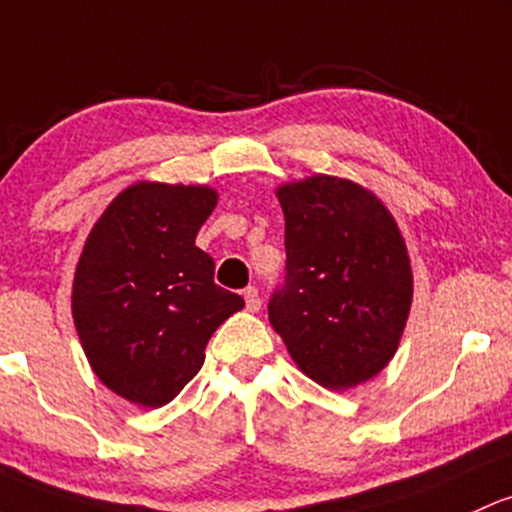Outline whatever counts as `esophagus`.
<instances>
[{
    "label": "esophagus",
    "mask_w": 512,
    "mask_h": 512,
    "mask_svg": "<svg viewBox=\"0 0 512 512\" xmlns=\"http://www.w3.org/2000/svg\"><path fill=\"white\" fill-rule=\"evenodd\" d=\"M243 296H245V306H247V311H260V306H262V301H260V291L255 289V286H247V289L243 291Z\"/></svg>",
    "instance_id": "obj_1"
}]
</instances>
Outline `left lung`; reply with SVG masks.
<instances>
[{
  "instance_id": "8db88e82",
  "label": "left lung",
  "mask_w": 512,
  "mask_h": 512,
  "mask_svg": "<svg viewBox=\"0 0 512 512\" xmlns=\"http://www.w3.org/2000/svg\"><path fill=\"white\" fill-rule=\"evenodd\" d=\"M284 284L269 323L291 359L325 389L364 384L391 362L413 301V272L396 221L350 179L313 174L282 184Z\"/></svg>"
}]
</instances>
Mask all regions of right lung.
<instances>
[{"mask_svg": "<svg viewBox=\"0 0 512 512\" xmlns=\"http://www.w3.org/2000/svg\"><path fill=\"white\" fill-rule=\"evenodd\" d=\"M216 189L138 182L106 206L75 269L72 318L101 384L145 408L170 403L204 364L206 342L245 306L213 282L196 233Z\"/></svg>", "mask_w": 512, "mask_h": 512, "instance_id": "obj_1", "label": "right lung"}]
</instances>
